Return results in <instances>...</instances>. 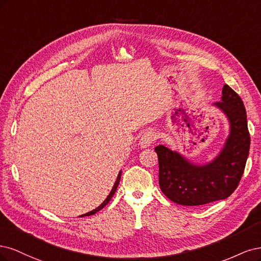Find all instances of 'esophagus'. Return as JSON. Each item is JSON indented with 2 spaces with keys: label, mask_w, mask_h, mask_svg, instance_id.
I'll return each mask as SVG.
<instances>
[{
  "label": "esophagus",
  "mask_w": 261,
  "mask_h": 261,
  "mask_svg": "<svg viewBox=\"0 0 261 261\" xmlns=\"http://www.w3.org/2000/svg\"><path fill=\"white\" fill-rule=\"evenodd\" d=\"M156 138H157L156 133L154 131L148 130L146 132H144V134H143V136L140 139V146L142 148L148 147L156 140Z\"/></svg>",
  "instance_id": "obj_1"
}]
</instances>
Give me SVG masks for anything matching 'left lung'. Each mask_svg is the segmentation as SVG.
Wrapping results in <instances>:
<instances>
[{
  "mask_svg": "<svg viewBox=\"0 0 261 261\" xmlns=\"http://www.w3.org/2000/svg\"><path fill=\"white\" fill-rule=\"evenodd\" d=\"M226 116L230 134L221 152L210 163L195 165L165 145L155 147L159 164V187L173 203L200 206L225 199L238 188L245 169L250 138L243 100L228 85L220 102L214 104Z\"/></svg>",
  "mask_w": 261,
  "mask_h": 261,
  "instance_id": "obj_1",
  "label": "left lung"
}]
</instances>
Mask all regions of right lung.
<instances>
[{"label":"right lung","mask_w":261,"mask_h":261,"mask_svg":"<svg viewBox=\"0 0 261 261\" xmlns=\"http://www.w3.org/2000/svg\"><path fill=\"white\" fill-rule=\"evenodd\" d=\"M120 178H121V171L118 173V176H117V180H116V182H115V184H114V187H113V189H112V191H111V193H109V195L106 197V199L103 201L102 204H100L97 208H95V209H93L92 210V212H90V213H87V214H85V215H82V216H80V217H86V216H92V215H94V214H96L97 212H99L100 209H103L107 204H108V201L112 199V197L114 196V194H115V192H116V190H117V188H118V186H119V181H120Z\"/></svg>","instance_id":"obj_1"}]
</instances>
